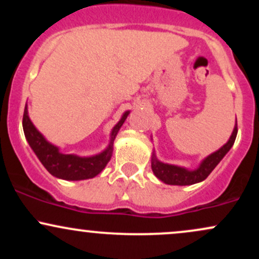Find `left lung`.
Instances as JSON below:
<instances>
[{
    "instance_id": "1",
    "label": "left lung",
    "mask_w": 259,
    "mask_h": 259,
    "mask_svg": "<svg viewBox=\"0 0 259 259\" xmlns=\"http://www.w3.org/2000/svg\"><path fill=\"white\" fill-rule=\"evenodd\" d=\"M236 135L237 124L235 123L234 130L231 133V136L229 138L227 144L223 145L219 150L210 153L204 159H202L200 165L196 169H187L185 167H179V165L160 162L156 157V152L153 151L152 157H151V168H152L153 174L160 181H163L164 184H168V185L185 186L201 183V181H203L208 175L212 173L213 169L218 165V163L224 158L225 154L230 151V148L233 147L235 142V139H236Z\"/></svg>"
}]
</instances>
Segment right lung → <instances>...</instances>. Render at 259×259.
<instances>
[{"label": "right lung", "mask_w": 259, "mask_h": 259, "mask_svg": "<svg viewBox=\"0 0 259 259\" xmlns=\"http://www.w3.org/2000/svg\"><path fill=\"white\" fill-rule=\"evenodd\" d=\"M130 111L123 113L120 120L115 124L111 132L109 144L102 152L90 157H80L76 154H65L59 151V147L47 141L46 138L35 127L29 118L28 106L25 105L23 115V130L29 146L36 154L50 174L63 180H85L95 178L105 169L111 160L113 153V142L115 136L129 115Z\"/></svg>", "instance_id": "add662e5"}]
</instances>
